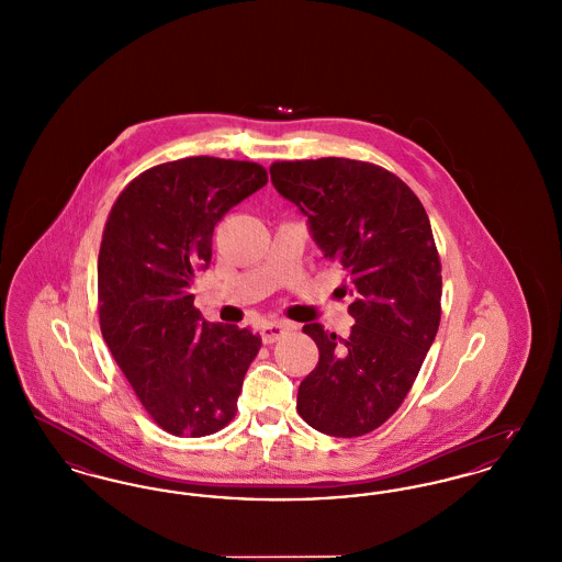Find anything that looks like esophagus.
<instances>
[{
  "label": "esophagus",
  "instance_id": "1",
  "mask_svg": "<svg viewBox=\"0 0 562 562\" xmlns=\"http://www.w3.org/2000/svg\"><path fill=\"white\" fill-rule=\"evenodd\" d=\"M291 330V324L286 322H269L263 328H261V337H263V344H276L280 337H284L286 333Z\"/></svg>",
  "mask_w": 562,
  "mask_h": 562
}]
</instances>
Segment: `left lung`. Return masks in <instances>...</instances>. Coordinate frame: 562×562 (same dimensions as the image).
<instances>
[{"mask_svg": "<svg viewBox=\"0 0 562 562\" xmlns=\"http://www.w3.org/2000/svg\"><path fill=\"white\" fill-rule=\"evenodd\" d=\"M271 183L346 271L349 337L305 324L318 364L296 394L305 424L337 438L383 426L411 392L440 324V257L419 198L394 172L348 158L273 161Z\"/></svg>", "mask_w": 562, "mask_h": 562, "instance_id": "obj_1", "label": "left lung"}]
</instances>
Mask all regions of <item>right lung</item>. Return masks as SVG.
I'll return each instance as SVG.
<instances>
[{"label": "right lung", "mask_w": 562, "mask_h": 562, "mask_svg": "<svg viewBox=\"0 0 562 562\" xmlns=\"http://www.w3.org/2000/svg\"><path fill=\"white\" fill-rule=\"evenodd\" d=\"M268 183L255 161H164L117 195L99 250V322L113 360L149 417L202 438L238 411L259 333L214 324L193 305V273L213 257L214 225Z\"/></svg>", "instance_id": "add662e5"}]
</instances>
